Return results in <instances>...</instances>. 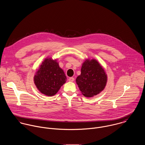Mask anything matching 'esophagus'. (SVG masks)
<instances>
[{"label":"esophagus","instance_id":"esophagus-1","mask_svg":"<svg viewBox=\"0 0 145 145\" xmlns=\"http://www.w3.org/2000/svg\"><path fill=\"white\" fill-rule=\"evenodd\" d=\"M68 80H69V82H73V81L74 80V78L73 77H70V78H69Z\"/></svg>","mask_w":145,"mask_h":145}]
</instances>
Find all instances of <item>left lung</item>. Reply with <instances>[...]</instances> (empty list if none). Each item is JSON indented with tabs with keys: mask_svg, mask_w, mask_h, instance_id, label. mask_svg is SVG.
I'll list each match as a JSON object with an SVG mask.
<instances>
[{
	"mask_svg": "<svg viewBox=\"0 0 145 145\" xmlns=\"http://www.w3.org/2000/svg\"><path fill=\"white\" fill-rule=\"evenodd\" d=\"M76 83L84 96H96L105 88L107 76L102 66L95 59H87L82 64Z\"/></svg>",
	"mask_w": 145,
	"mask_h": 145,
	"instance_id": "1",
	"label": "left lung"
}]
</instances>
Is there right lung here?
<instances>
[{
	"instance_id": "right-lung-1",
	"label": "right lung",
	"mask_w": 145,
	"mask_h": 145,
	"mask_svg": "<svg viewBox=\"0 0 145 145\" xmlns=\"http://www.w3.org/2000/svg\"><path fill=\"white\" fill-rule=\"evenodd\" d=\"M67 80L63 70L57 59L47 57L42 62L34 77L37 89L48 96L55 95Z\"/></svg>"
}]
</instances>
